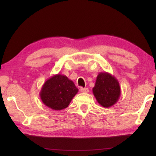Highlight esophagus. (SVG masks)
Instances as JSON below:
<instances>
[{"label": "esophagus", "mask_w": 156, "mask_h": 156, "mask_svg": "<svg viewBox=\"0 0 156 156\" xmlns=\"http://www.w3.org/2000/svg\"><path fill=\"white\" fill-rule=\"evenodd\" d=\"M80 91L82 92V93H87V92L89 91V89L88 88L81 87L80 89Z\"/></svg>", "instance_id": "esophagus-1"}]
</instances>
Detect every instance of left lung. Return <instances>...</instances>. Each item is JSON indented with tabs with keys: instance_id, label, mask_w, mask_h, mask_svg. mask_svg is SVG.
Here are the masks:
<instances>
[{
	"instance_id": "left-lung-1",
	"label": "left lung",
	"mask_w": 156,
	"mask_h": 156,
	"mask_svg": "<svg viewBox=\"0 0 156 156\" xmlns=\"http://www.w3.org/2000/svg\"><path fill=\"white\" fill-rule=\"evenodd\" d=\"M92 91L97 102L105 108L115 105L119 100L121 94L119 82L108 72L98 73Z\"/></svg>"
}]
</instances>
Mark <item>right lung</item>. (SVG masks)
<instances>
[{
	"label": "right lung",
	"instance_id": "obj_1",
	"mask_svg": "<svg viewBox=\"0 0 156 156\" xmlns=\"http://www.w3.org/2000/svg\"><path fill=\"white\" fill-rule=\"evenodd\" d=\"M78 92L72 80L62 74L54 75L42 87L40 97L43 104L53 110L67 108Z\"/></svg>",
	"mask_w": 156,
	"mask_h": 156
}]
</instances>
